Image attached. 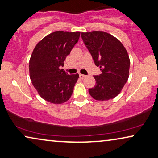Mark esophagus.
<instances>
[{"label":"esophagus","mask_w":158,"mask_h":158,"mask_svg":"<svg viewBox=\"0 0 158 158\" xmlns=\"http://www.w3.org/2000/svg\"><path fill=\"white\" fill-rule=\"evenodd\" d=\"M79 77H80V78H81V79H84V78H86V75L79 74Z\"/></svg>","instance_id":"1"}]
</instances>
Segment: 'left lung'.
<instances>
[{"label":"left lung","mask_w":158,"mask_h":158,"mask_svg":"<svg viewBox=\"0 0 158 158\" xmlns=\"http://www.w3.org/2000/svg\"><path fill=\"white\" fill-rule=\"evenodd\" d=\"M84 45L102 74L94 76L96 84L89 89L96 100L105 101L117 97L129 77L130 61L127 52L118 39L102 31L81 33Z\"/></svg>","instance_id":"obj_1"}]
</instances>
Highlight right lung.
I'll return each mask as SVG.
<instances>
[{
  "mask_svg": "<svg viewBox=\"0 0 158 158\" xmlns=\"http://www.w3.org/2000/svg\"><path fill=\"white\" fill-rule=\"evenodd\" d=\"M80 32L55 31L34 48L29 61L30 78L44 100L62 104L69 99L79 74L69 75L61 69L79 41Z\"/></svg>",
  "mask_w": 158,
  "mask_h": 158,
  "instance_id": "obj_1",
  "label": "right lung"
}]
</instances>
